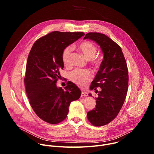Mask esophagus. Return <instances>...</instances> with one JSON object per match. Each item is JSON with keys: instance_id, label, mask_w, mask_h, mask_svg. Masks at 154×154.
I'll use <instances>...</instances> for the list:
<instances>
[{"instance_id": "obj_1", "label": "esophagus", "mask_w": 154, "mask_h": 154, "mask_svg": "<svg viewBox=\"0 0 154 154\" xmlns=\"http://www.w3.org/2000/svg\"><path fill=\"white\" fill-rule=\"evenodd\" d=\"M88 93L86 92L85 91H82L81 93V97H85V96H88Z\"/></svg>"}]
</instances>
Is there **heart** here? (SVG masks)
Returning a JSON list of instances; mask_svg holds the SVG:
<instances>
[{
	"mask_svg": "<svg viewBox=\"0 0 154 154\" xmlns=\"http://www.w3.org/2000/svg\"><path fill=\"white\" fill-rule=\"evenodd\" d=\"M78 49L86 58L91 60L92 64L95 66L99 67L100 65V60L95 57L97 52V47L93 42L88 41H83L78 45ZM71 52L72 48L68 46L64 49L62 52V61L65 66H68L70 64ZM69 78L72 82L82 87L91 80L92 74L88 70L77 69L71 73Z\"/></svg>",
	"mask_w": 154,
	"mask_h": 154,
	"instance_id": "b5f03b06",
	"label": "heart"
}]
</instances>
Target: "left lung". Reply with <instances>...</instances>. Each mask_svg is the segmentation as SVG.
I'll return each mask as SVG.
<instances>
[{
  "instance_id": "obj_1",
  "label": "left lung",
  "mask_w": 154,
  "mask_h": 154,
  "mask_svg": "<svg viewBox=\"0 0 154 154\" xmlns=\"http://www.w3.org/2000/svg\"><path fill=\"white\" fill-rule=\"evenodd\" d=\"M84 39L95 41L103 54L99 70L90 86L91 90H96L97 87L101 90L96 98V108L87 113L91 124L100 127L112 121L123 105L128 90V69L121 47L112 39L97 32L88 33Z\"/></svg>"
}]
</instances>
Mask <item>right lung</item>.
Returning a JSON list of instances; mask_svg holds the SVG:
<instances>
[{"instance_id": "obj_1", "label": "right lung", "mask_w": 154, "mask_h": 154, "mask_svg": "<svg viewBox=\"0 0 154 154\" xmlns=\"http://www.w3.org/2000/svg\"><path fill=\"white\" fill-rule=\"evenodd\" d=\"M83 32H52L35 41L29 54L24 83L30 105L37 116L49 124H58L67 117L71 102L81 91L68 82L65 90L57 86L60 69H63L62 52Z\"/></svg>"}]
</instances>
